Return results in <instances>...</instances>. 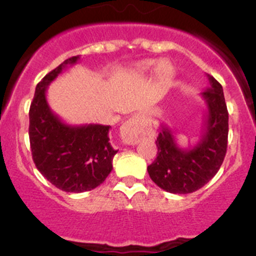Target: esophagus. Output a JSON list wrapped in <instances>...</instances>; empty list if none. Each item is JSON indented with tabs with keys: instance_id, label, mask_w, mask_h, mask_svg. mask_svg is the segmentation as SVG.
<instances>
[{
	"instance_id": "obj_1",
	"label": "esophagus",
	"mask_w": 256,
	"mask_h": 256,
	"mask_svg": "<svg viewBox=\"0 0 256 256\" xmlns=\"http://www.w3.org/2000/svg\"><path fill=\"white\" fill-rule=\"evenodd\" d=\"M120 135L124 144H136L141 140L144 135L142 125H141V118L138 115L131 116L128 120L122 124L120 128Z\"/></svg>"
}]
</instances>
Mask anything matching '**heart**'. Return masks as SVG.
Returning a JSON list of instances; mask_svg holds the SVG:
<instances>
[{
    "label": "heart",
    "mask_w": 256,
    "mask_h": 256,
    "mask_svg": "<svg viewBox=\"0 0 256 256\" xmlns=\"http://www.w3.org/2000/svg\"><path fill=\"white\" fill-rule=\"evenodd\" d=\"M156 62L154 60H142L136 66L135 73L138 76H144V74L150 73L152 70V68L154 66ZM154 74H156V78L161 82H170L174 76V66L167 59L164 60H160L157 63L156 68H154Z\"/></svg>",
    "instance_id": "heart-1"
}]
</instances>
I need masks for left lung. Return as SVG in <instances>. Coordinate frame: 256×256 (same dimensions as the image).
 Listing matches in <instances>:
<instances>
[{
	"mask_svg": "<svg viewBox=\"0 0 256 256\" xmlns=\"http://www.w3.org/2000/svg\"><path fill=\"white\" fill-rule=\"evenodd\" d=\"M210 88L202 92L208 112L200 140L190 148L177 146L174 132L161 126L157 157L148 167L151 180L166 192L187 194L208 183L220 168L228 146V110L223 88L208 76Z\"/></svg>",
	"mask_w": 256,
	"mask_h": 256,
	"instance_id": "8db88e82",
	"label": "left lung"
}]
</instances>
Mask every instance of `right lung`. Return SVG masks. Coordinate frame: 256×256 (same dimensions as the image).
Segmentation results:
<instances>
[{"label": "right lung", "mask_w": 256, "mask_h": 256, "mask_svg": "<svg viewBox=\"0 0 256 256\" xmlns=\"http://www.w3.org/2000/svg\"><path fill=\"white\" fill-rule=\"evenodd\" d=\"M78 59H66L40 80L30 108V142L36 167L56 188L73 193L102 184L112 172L118 152L110 144L112 126L68 125L49 108L46 98L48 85Z\"/></svg>", "instance_id": "add662e5"}]
</instances>
